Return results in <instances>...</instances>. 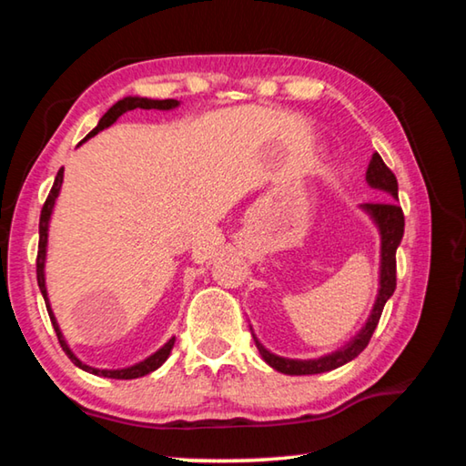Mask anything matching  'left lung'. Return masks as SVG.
<instances>
[{
	"instance_id": "8db88e82",
	"label": "left lung",
	"mask_w": 466,
	"mask_h": 466,
	"mask_svg": "<svg viewBox=\"0 0 466 466\" xmlns=\"http://www.w3.org/2000/svg\"><path fill=\"white\" fill-rule=\"evenodd\" d=\"M366 180L374 188H382V191L389 193V199H394V201L364 203V209L374 218V222L378 224V228H380V236H382L380 289H378V298H376L372 314H370L366 327L360 330L358 337L353 339L351 343H347L343 350H339L335 353H330V356H325L320 360L299 361V360H286V358L273 356V353L267 351L265 347L255 339L257 350H258V353H261V358L271 368L278 370V372L294 374V376L320 374V372H329V370L343 366V364H347V361H351L353 358H358L360 353L366 350L370 339H372V335H374L378 320H380V317H382L386 299L394 294V288H397V247L400 244V238H403V232H405V216H403V209H400V205L397 203V199H399L397 177H394V172L382 162L380 154H374L372 160H370V164H368Z\"/></svg>"
}]
</instances>
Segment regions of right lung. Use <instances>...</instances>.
Wrapping results in <instances>:
<instances>
[{"mask_svg": "<svg viewBox=\"0 0 466 466\" xmlns=\"http://www.w3.org/2000/svg\"><path fill=\"white\" fill-rule=\"evenodd\" d=\"M175 106H178V100H172V98H168V100H149V98H137V96L123 98V100H119V102H116V105H113V106H110V108L106 110L105 116H102L100 123H98V127L92 129V131L88 133V137L96 136V133L102 131V129H106L108 125H113L116 119H119V116H121L123 113H127V110H133V108H146V110H149V108H160V110H168V108H175ZM88 137H86V139H88ZM61 183H63V168H59L57 177H55V183H53V187H51L49 197H46V201H45L43 209H41V222H38V252H36V279H38V288H41V294H43L45 304H46V312H49V317H51L53 329H55V333H57L61 350L67 353V358L72 360L77 368H82V370H86V372L96 374V376L116 378V380H131V378H139V376H146V374H149V372H154V370L160 368V366L164 364V361L168 360L172 347H175V337H172L170 341L162 347V350H157V351L154 353V356H149L147 360L139 361V364L131 366V368H125V370H96V368L86 366V364H82V361L74 356L72 351H69L67 343L63 341V335H61V330H59V327H57V320H55L53 312H51V306H49V299H46V288H45L46 230H49V218H51L55 199H57V195H59Z\"/></svg>", "mask_w": 466, "mask_h": 466, "instance_id": "obj_1", "label": "right lung"}]
</instances>
